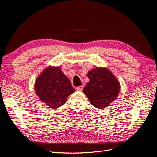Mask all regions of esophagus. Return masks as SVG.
<instances>
[{"label":"esophagus","instance_id":"34e87169","mask_svg":"<svg viewBox=\"0 0 157 157\" xmlns=\"http://www.w3.org/2000/svg\"><path fill=\"white\" fill-rule=\"evenodd\" d=\"M83 90V86H78L76 88V90L77 91H82V90Z\"/></svg>","mask_w":157,"mask_h":157}]
</instances>
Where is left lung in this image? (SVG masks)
I'll list each match as a JSON object with an SVG mask.
<instances>
[{"mask_svg":"<svg viewBox=\"0 0 157 157\" xmlns=\"http://www.w3.org/2000/svg\"><path fill=\"white\" fill-rule=\"evenodd\" d=\"M90 81L83 89L91 104L104 109L116 99L120 92V83L108 69L97 68L88 73Z\"/></svg>","mask_w":157,"mask_h":157,"instance_id":"1","label":"left lung"}]
</instances>
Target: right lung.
<instances>
[{
    "mask_svg": "<svg viewBox=\"0 0 157 157\" xmlns=\"http://www.w3.org/2000/svg\"><path fill=\"white\" fill-rule=\"evenodd\" d=\"M35 89L40 101L53 109L63 105L75 91L60 67L46 68L37 78Z\"/></svg>",
    "mask_w": 157,
    "mask_h": 157,
    "instance_id": "add662e5",
    "label": "right lung"
}]
</instances>
